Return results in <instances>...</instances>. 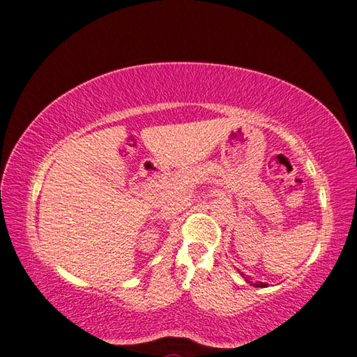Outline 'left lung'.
<instances>
[{"mask_svg": "<svg viewBox=\"0 0 357 357\" xmlns=\"http://www.w3.org/2000/svg\"><path fill=\"white\" fill-rule=\"evenodd\" d=\"M252 285H255V287H266V283L258 282V283H252Z\"/></svg>", "mask_w": 357, "mask_h": 357, "instance_id": "8db88e82", "label": "left lung"}]
</instances>
